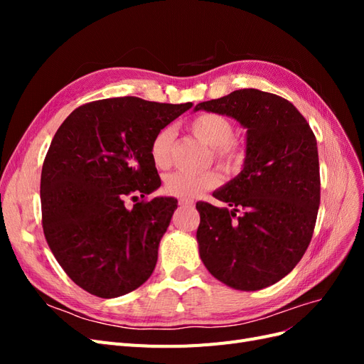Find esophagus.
Instances as JSON below:
<instances>
[{
	"label": "esophagus",
	"instance_id": "obj_1",
	"mask_svg": "<svg viewBox=\"0 0 364 364\" xmlns=\"http://www.w3.org/2000/svg\"><path fill=\"white\" fill-rule=\"evenodd\" d=\"M179 205L181 206H188V205H193V200L191 199H179Z\"/></svg>",
	"mask_w": 364,
	"mask_h": 364
}]
</instances>
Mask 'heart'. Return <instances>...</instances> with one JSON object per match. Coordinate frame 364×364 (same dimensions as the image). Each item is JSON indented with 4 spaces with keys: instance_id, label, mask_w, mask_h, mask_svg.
<instances>
[{
    "instance_id": "b5f03b06",
    "label": "heart",
    "mask_w": 364,
    "mask_h": 364,
    "mask_svg": "<svg viewBox=\"0 0 364 364\" xmlns=\"http://www.w3.org/2000/svg\"><path fill=\"white\" fill-rule=\"evenodd\" d=\"M190 130L203 144L211 147L214 159L226 168H238L246 158V147L241 141L234 138L235 126L232 119L217 112H203L191 119ZM173 130L161 129L150 144V156L155 167L165 170L171 164ZM220 183L215 171L193 174L186 171H174L165 178V191L176 197H194L203 191L213 190Z\"/></svg>"
}]
</instances>
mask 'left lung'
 <instances>
[{
	"label": "left lung",
	"instance_id": "left-lung-1",
	"mask_svg": "<svg viewBox=\"0 0 364 364\" xmlns=\"http://www.w3.org/2000/svg\"><path fill=\"white\" fill-rule=\"evenodd\" d=\"M200 109L247 129L245 168L213 194L230 209L196 203L200 258L229 287L266 289L296 267L314 232L321 205L316 136L289 100L252 87L199 103Z\"/></svg>",
	"mask_w": 364,
	"mask_h": 364
}]
</instances>
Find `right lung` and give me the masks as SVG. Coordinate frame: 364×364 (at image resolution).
Masks as SVG:
<instances>
[{"label":"right lung","mask_w":364,"mask_h":364,"mask_svg":"<svg viewBox=\"0 0 364 364\" xmlns=\"http://www.w3.org/2000/svg\"><path fill=\"white\" fill-rule=\"evenodd\" d=\"M191 106L105 98L74 109L58 129L42 165V228L54 258L85 291L123 296L155 270L178 200L149 199L161 186L150 144Z\"/></svg>","instance_id":"add662e5"}]
</instances>
